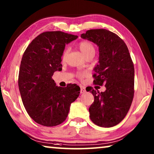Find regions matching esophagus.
Listing matches in <instances>:
<instances>
[{
  "instance_id": "esophagus-1",
  "label": "esophagus",
  "mask_w": 154,
  "mask_h": 154,
  "mask_svg": "<svg viewBox=\"0 0 154 154\" xmlns=\"http://www.w3.org/2000/svg\"><path fill=\"white\" fill-rule=\"evenodd\" d=\"M86 90H85V88L84 86H81V90H80V93L81 94H84Z\"/></svg>"
}]
</instances>
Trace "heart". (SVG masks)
<instances>
[{
  "label": "heart",
  "mask_w": 154,
  "mask_h": 154,
  "mask_svg": "<svg viewBox=\"0 0 154 154\" xmlns=\"http://www.w3.org/2000/svg\"><path fill=\"white\" fill-rule=\"evenodd\" d=\"M79 48L80 51H82V53L83 56L86 57L88 55H90V54H93L94 55L95 54V48L93 44L90 42V41H82V42L79 43ZM68 51H69V49L67 48L65 49V50L63 52V54H62V59H65L66 56L68 54ZM80 77L85 76V73H80L79 74Z\"/></svg>",
  "instance_id": "obj_1"
}]
</instances>
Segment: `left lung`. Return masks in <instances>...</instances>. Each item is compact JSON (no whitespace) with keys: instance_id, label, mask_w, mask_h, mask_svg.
<instances>
[{"instance_id":"8db88e82","label":"left lung","mask_w":154,"mask_h":154,"mask_svg":"<svg viewBox=\"0 0 154 154\" xmlns=\"http://www.w3.org/2000/svg\"><path fill=\"white\" fill-rule=\"evenodd\" d=\"M81 37L98 47L94 83L106 88L103 92L88 90L94 97L90 118L97 126L113 127L123 120L133 100L134 69L128 49L116 34L105 29L88 30Z\"/></svg>"}]
</instances>
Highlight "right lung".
<instances>
[{
	"label": "right lung",
	"instance_id": "right-lung-1",
	"mask_svg": "<svg viewBox=\"0 0 154 154\" xmlns=\"http://www.w3.org/2000/svg\"><path fill=\"white\" fill-rule=\"evenodd\" d=\"M77 37L61 31L43 32L24 51L18 86L26 110L38 124L55 126L62 123L71 104L79 95L80 88L76 84L58 87L52 79L54 72L62 70L65 45Z\"/></svg>",
	"mask_w": 154,
	"mask_h": 154
}]
</instances>
